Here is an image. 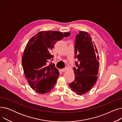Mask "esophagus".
I'll use <instances>...</instances> for the list:
<instances>
[{
  "label": "esophagus",
  "instance_id": "obj_1",
  "mask_svg": "<svg viewBox=\"0 0 122 122\" xmlns=\"http://www.w3.org/2000/svg\"><path fill=\"white\" fill-rule=\"evenodd\" d=\"M67 68H64V69H61V71L62 72H66L67 70Z\"/></svg>",
  "mask_w": 122,
  "mask_h": 122
}]
</instances>
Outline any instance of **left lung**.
I'll return each instance as SVG.
<instances>
[{"label":"left lung","instance_id":"obj_1","mask_svg":"<svg viewBox=\"0 0 122 122\" xmlns=\"http://www.w3.org/2000/svg\"><path fill=\"white\" fill-rule=\"evenodd\" d=\"M76 68H74L75 81L69 86L75 93L81 95L91 91L98 79L99 58L94 42L88 33L80 31L75 43Z\"/></svg>","mask_w":122,"mask_h":122}]
</instances>
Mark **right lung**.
Masks as SVG:
<instances>
[{"instance_id":"1","label":"right lung","mask_w":122,"mask_h":122,"mask_svg":"<svg viewBox=\"0 0 122 122\" xmlns=\"http://www.w3.org/2000/svg\"><path fill=\"white\" fill-rule=\"evenodd\" d=\"M70 35L68 32L63 34L58 31H41L32 37L27 44L22 64L28 83L36 92L46 93L53 88L59 73L54 64H47L53 57L50 51L58 41Z\"/></svg>"}]
</instances>
